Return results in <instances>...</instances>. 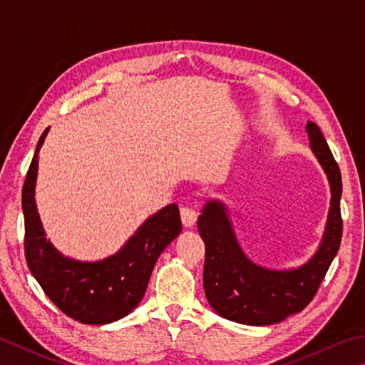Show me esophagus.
<instances>
[{"label":"esophagus","instance_id":"1","mask_svg":"<svg viewBox=\"0 0 365 365\" xmlns=\"http://www.w3.org/2000/svg\"><path fill=\"white\" fill-rule=\"evenodd\" d=\"M180 218H182L183 227L191 228V227H193V225L196 223V218H197V215H196V212H195L193 209L182 207V210H180Z\"/></svg>","mask_w":365,"mask_h":365}]
</instances>
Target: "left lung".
<instances>
[{"mask_svg":"<svg viewBox=\"0 0 365 365\" xmlns=\"http://www.w3.org/2000/svg\"><path fill=\"white\" fill-rule=\"evenodd\" d=\"M309 148L330 187V207L319 246L307 262L292 268H267L252 262L237 241L228 205L205 201L197 231L205 246L204 292L217 314L246 326H271L300 313L313 300L341 241V174L322 132L307 124Z\"/></svg>","mask_w":365,"mask_h":365,"instance_id":"left-lung-1","label":"left lung"}]
</instances>
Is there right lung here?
I'll list each match as a JSON object with an SVG mask.
<instances>
[{
  "label": "right lung",
  "mask_w": 365,
  "mask_h": 365,
  "mask_svg": "<svg viewBox=\"0 0 365 365\" xmlns=\"http://www.w3.org/2000/svg\"><path fill=\"white\" fill-rule=\"evenodd\" d=\"M49 128L39 137L22 190L25 257L44 294L65 314L83 324L105 326L123 319L142 302L151 271L163 250L180 235L177 204L148 217L121 249L102 260H76L57 250L43 228L35 191L41 150Z\"/></svg>",
  "instance_id": "right-lung-1"
}]
</instances>
